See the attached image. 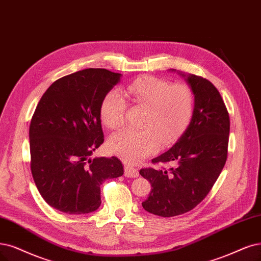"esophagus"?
<instances>
[{
	"label": "esophagus",
	"mask_w": 261,
	"mask_h": 261,
	"mask_svg": "<svg viewBox=\"0 0 261 261\" xmlns=\"http://www.w3.org/2000/svg\"><path fill=\"white\" fill-rule=\"evenodd\" d=\"M124 176L125 177H132L136 178L139 176V172L137 169H134L132 166L125 165L124 166Z\"/></svg>",
	"instance_id": "34e87169"
}]
</instances>
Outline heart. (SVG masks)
I'll use <instances>...</instances> for the list:
<instances>
[{
	"label": "heart",
	"mask_w": 261,
	"mask_h": 261,
	"mask_svg": "<svg viewBox=\"0 0 261 261\" xmlns=\"http://www.w3.org/2000/svg\"><path fill=\"white\" fill-rule=\"evenodd\" d=\"M133 105L145 109L141 130L122 129L109 139L108 147L124 161L136 162L150 155L159 146L178 138L189 124L195 111V94L188 86L172 85L162 79L143 76L124 90ZM127 109L121 94L111 90L100 106L102 122L110 129L120 127Z\"/></svg>",
	"instance_id": "heart-1"
}]
</instances>
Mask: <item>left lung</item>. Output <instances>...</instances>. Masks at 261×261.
Wrapping results in <instances>:
<instances>
[{"mask_svg":"<svg viewBox=\"0 0 261 261\" xmlns=\"http://www.w3.org/2000/svg\"><path fill=\"white\" fill-rule=\"evenodd\" d=\"M177 72L195 94V111L188 127L170 149L153 158L168 169H142L151 185L143 202L153 215L172 217L187 213L203 200L227 160L230 119L215 86L205 79Z\"/></svg>","mask_w":261,"mask_h":261,"instance_id":"left-lung-1","label":"left lung"}]
</instances>
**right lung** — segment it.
<instances>
[{"label":"right lung","instance_id":"add662e5","mask_svg":"<svg viewBox=\"0 0 261 261\" xmlns=\"http://www.w3.org/2000/svg\"><path fill=\"white\" fill-rule=\"evenodd\" d=\"M120 77L105 69L66 75L36 106L29 129L32 176L43 199L63 213L96 211L102 182L123 174L118 158H91L104 142L101 102Z\"/></svg>","mask_w":261,"mask_h":261}]
</instances>
